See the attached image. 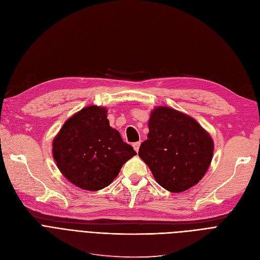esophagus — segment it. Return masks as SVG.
I'll use <instances>...</instances> for the list:
<instances>
[{
    "label": "esophagus",
    "instance_id": "34e87169",
    "mask_svg": "<svg viewBox=\"0 0 260 260\" xmlns=\"http://www.w3.org/2000/svg\"><path fill=\"white\" fill-rule=\"evenodd\" d=\"M133 147H134V150H135L136 152H138V151H139V148H140V141L134 142V143H133Z\"/></svg>",
    "mask_w": 260,
    "mask_h": 260
}]
</instances>
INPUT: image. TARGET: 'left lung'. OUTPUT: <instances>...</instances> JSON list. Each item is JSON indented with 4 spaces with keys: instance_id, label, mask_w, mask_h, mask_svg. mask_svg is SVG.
Wrapping results in <instances>:
<instances>
[{
    "instance_id": "1",
    "label": "left lung",
    "mask_w": 260,
    "mask_h": 260,
    "mask_svg": "<svg viewBox=\"0 0 260 260\" xmlns=\"http://www.w3.org/2000/svg\"><path fill=\"white\" fill-rule=\"evenodd\" d=\"M213 150L212 138L195 119L162 106L152 110L138 154L161 187L181 193L203 179Z\"/></svg>"
}]
</instances>
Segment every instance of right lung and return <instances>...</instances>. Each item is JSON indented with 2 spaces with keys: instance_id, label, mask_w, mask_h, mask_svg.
Instances as JSON below:
<instances>
[{
  "instance_id": "1",
  "label": "right lung",
  "mask_w": 260,
  "mask_h": 260,
  "mask_svg": "<svg viewBox=\"0 0 260 260\" xmlns=\"http://www.w3.org/2000/svg\"><path fill=\"white\" fill-rule=\"evenodd\" d=\"M53 158L62 175L86 190L108 186L137 153L112 128L107 109L89 106L64 124L52 143Z\"/></svg>"
}]
</instances>
